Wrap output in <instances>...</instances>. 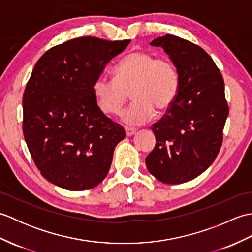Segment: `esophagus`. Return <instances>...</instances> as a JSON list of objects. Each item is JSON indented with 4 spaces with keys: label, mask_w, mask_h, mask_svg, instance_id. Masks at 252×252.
I'll use <instances>...</instances> for the list:
<instances>
[{
    "label": "esophagus",
    "mask_w": 252,
    "mask_h": 252,
    "mask_svg": "<svg viewBox=\"0 0 252 252\" xmlns=\"http://www.w3.org/2000/svg\"><path fill=\"white\" fill-rule=\"evenodd\" d=\"M125 130H126V136H132V135H134L135 133H136V129H134V127H127V126H126L125 127Z\"/></svg>",
    "instance_id": "1"
}]
</instances>
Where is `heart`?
<instances>
[{
	"label": "heart",
	"instance_id": "b5f03b06",
	"mask_svg": "<svg viewBox=\"0 0 252 252\" xmlns=\"http://www.w3.org/2000/svg\"><path fill=\"white\" fill-rule=\"evenodd\" d=\"M115 78L99 77L93 92L100 110L117 115L122 110L130 94L134 99L122 112L127 125H142L159 112L167 111L178 95L180 76L178 69L165 58H156L146 52H132L115 68Z\"/></svg>",
	"mask_w": 252,
	"mask_h": 252
}]
</instances>
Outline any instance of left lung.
<instances>
[{"mask_svg":"<svg viewBox=\"0 0 252 252\" xmlns=\"http://www.w3.org/2000/svg\"><path fill=\"white\" fill-rule=\"evenodd\" d=\"M151 45L169 55L180 88L172 106L153 125L156 145L146 167L162 183H185L205 172L220 152L228 116L224 80L208 53L189 41L165 34Z\"/></svg>","mask_w":252,"mask_h":252,"instance_id":"8db88e82","label":"left lung"}]
</instances>
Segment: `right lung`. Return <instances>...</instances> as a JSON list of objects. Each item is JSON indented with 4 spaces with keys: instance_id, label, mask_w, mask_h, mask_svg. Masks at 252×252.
Segmentation results:
<instances>
[{
    "instance_id": "add662e5",
    "label": "right lung",
    "mask_w": 252,
    "mask_h": 252,
    "mask_svg": "<svg viewBox=\"0 0 252 252\" xmlns=\"http://www.w3.org/2000/svg\"><path fill=\"white\" fill-rule=\"evenodd\" d=\"M130 42L77 37L35 63L23 97V131L36 168L52 184L91 189L108 173L126 132L100 110L93 85Z\"/></svg>"
}]
</instances>
